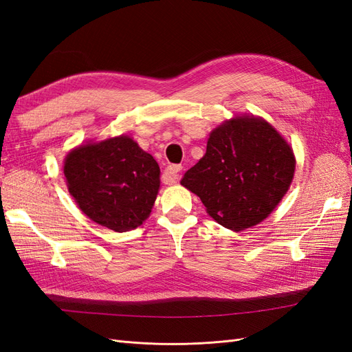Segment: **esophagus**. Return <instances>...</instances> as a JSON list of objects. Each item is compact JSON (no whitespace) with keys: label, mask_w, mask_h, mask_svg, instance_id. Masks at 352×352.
Wrapping results in <instances>:
<instances>
[{"label":"esophagus","mask_w":352,"mask_h":352,"mask_svg":"<svg viewBox=\"0 0 352 352\" xmlns=\"http://www.w3.org/2000/svg\"><path fill=\"white\" fill-rule=\"evenodd\" d=\"M180 170H182V166H180V164H170V166H167L164 168V172H163L164 184H168V185L170 184H175L179 173H180Z\"/></svg>","instance_id":"obj_1"}]
</instances>
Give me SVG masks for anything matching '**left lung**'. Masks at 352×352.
I'll return each mask as SVG.
<instances>
[{
  "instance_id": "8db88e82",
  "label": "left lung",
  "mask_w": 352,
  "mask_h": 352,
  "mask_svg": "<svg viewBox=\"0 0 352 352\" xmlns=\"http://www.w3.org/2000/svg\"><path fill=\"white\" fill-rule=\"evenodd\" d=\"M295 172V157L279 132L257 117H235L211 132L206 155L180 184L198 195L221 226L258 225L279 204Z\"/></svg>"
}]
</instances>
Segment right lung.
I'll return each instance as SVG.
<instances>
[{
  "instance_id": "add662e5",
  "label": "right lung",
  "mask_w": 352,
  "mask_h": 352,
  "mask_svg": "<svg viewBox=\"0 0 352 352\" xmlns=\"http://www.w3.org/2000/svg\"><path fill=\"white\" fill-rule=\"evenodd\" d=\"M65 176L70 195L91 220L127 232L150 216L160 167L129 136L82 145L69 153Z\"/></svg>"
}]
</instances>
